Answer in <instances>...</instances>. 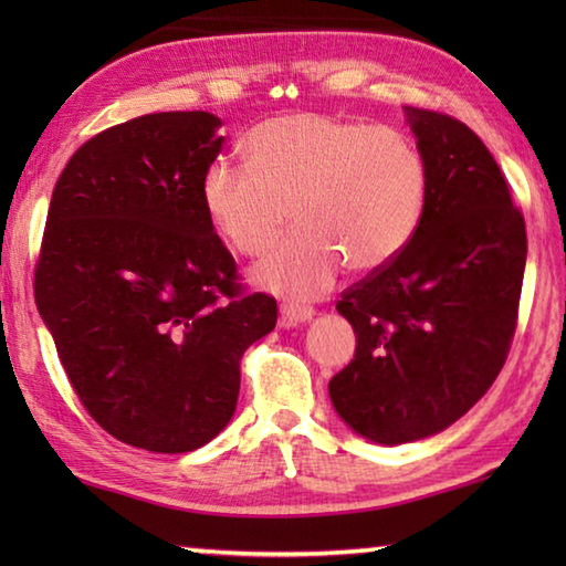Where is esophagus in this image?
<instances>
[{
	"label": "esophagus",
	"mask_w": 566,
	"mask_h": 566,
	"mask_svg": "<svg viewBox=\"0 0 566 566\" xmlns=\"http://www.w3.org/2000/svg\"><path fill=\"white\" fill-rule=\"evenodd\" d=\"M280 312H282L280 317L282 327H296V324L310 322L314 317L312 306H302V304H282Z\"/></svg>",
	"instance_id": "34e87169"
}]
</instances>
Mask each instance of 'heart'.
Returning a JSON list of instances; mask_svg holds the SVG:
<instances>
[{"mask_svg":"<svg viewBox=\"0 0 566 566\" xmlns=\"http://www.w3.org/2000/svg\"><path fill=\"white\" fill-rule=\"evenodd\" d=\"M247 159L207 167L205 212L239 254L262 256L292 207L300 229L254 270L256 284L292 300L329 292L344 264L357 274L387 266L424 212L427 161L395 127L282 114L249 132Z\"/></svg>","mask_w":566,"mask_h":566,"instance_id":"heart-1","label":"heart"}]
</instances>
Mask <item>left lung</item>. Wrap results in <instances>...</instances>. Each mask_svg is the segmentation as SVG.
Here are the masks:
<instances>
[{"mask_svg":"<svg viewBox=\"0 0 566 566\" xmlns=\"http://www.w3.org/2000/svg\"><path fill=\"white\" fill-rule=\"evenodd\" d=\"M427 161L421 222L397 260L352 284L337 312L357 334L329 381L337 415L379 444L442 432L500 375L520 314L526 229L476 134L407 107Z\"/></svg>","mask_w":566,"mask_h":566,"instance_id":"8db88e82","label":"left lung"}]
</instances>
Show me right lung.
<instances>
[{"mask_svg":"<svg viewBox=\"0 0 566 566\" xmlns=\"http://www.w3.org/2000/svg\"><path fill=\"white\" fill-rule=\"evenodd\" d=\"M222 119L157 112L99 132L52 191L34 300L76 397L124 444L195 452L229 424L239 361L276 324L202 202Z\"/></svg>","mask_w":566,"mask_h":566,"instance_id":"1","label":"right lung"}]
</instances>
